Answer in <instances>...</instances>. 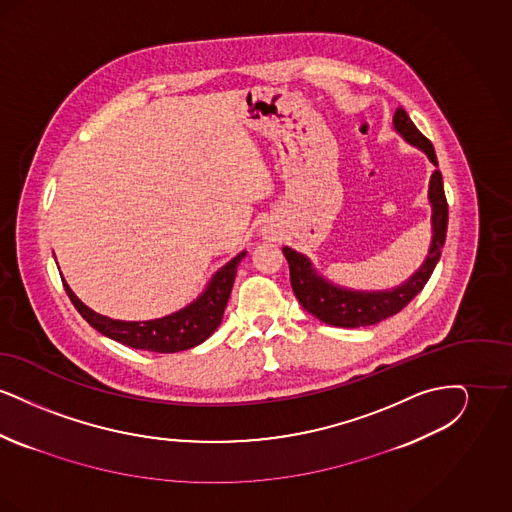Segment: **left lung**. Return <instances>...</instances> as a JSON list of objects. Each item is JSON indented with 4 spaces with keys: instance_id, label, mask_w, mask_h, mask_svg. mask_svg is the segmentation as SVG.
<instances>
[{
    "instance_id": "obj_1",
    "label": "left lung",
    "mask_w": 512,
    "mask_h": 512,
    "mask_svg": "<svg viewBox=\"0 0 512 512\" xmlns=\"http://www.w3.org/2000/svg\"><path fill=\"white\" fill-rule=\"evenodd\" d=\"M393 130L407 144L426 153L430 163L436 167L428 186V201L432 207V242L428 247V255L403 284L391 290H351L324 278L307 255L284 245L282 251L290 265V280L297 301L307 313L330 326H372L384 318L397 315L426 286L441 257V247L445 244L447 232V199L443 192V178L438 169L436 151L432 142L420 134V130L401 107L393 115Z\"/></svg>"
}]
</instances>
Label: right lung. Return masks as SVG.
<instances>
[{"mask_svg": "<svg viewBox=\"0 0 512 512\" xmlns=\"http://www.w3.org/2000/svg\"><path fill=\"white\" fill-rule=\"evenodd\" d=\"M244 257L245 251H242L224 267H220L207 282L205 290L199 293L192 303L167 317L153 320H115L99 315L74 295L65 280L63 286L65 292L69 293L76 311L92 328H96L99 334L132 349L176 353L203 343L219 328L236 280L238 265Z\"/></svg>", "mask_w": 512, "mask_h": 512, "instance_id": "add662e5", "label": "right lung"}]
</instances>
